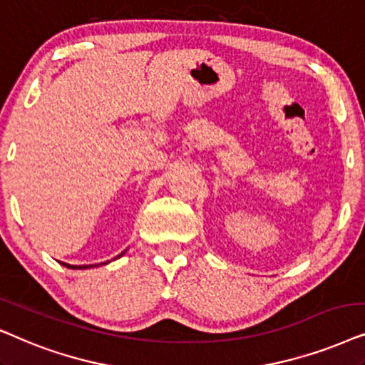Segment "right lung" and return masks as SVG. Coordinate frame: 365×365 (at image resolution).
<instances>
[{"mask_svg":"<svg viewBox=\"0 0 365 365\" xmlns=\"http://www.w3.org/2000/svg\"><path fill=\"white\" fill-rule=\"evenodd\" d=\"M123 254H125V252H121L118 257H121ZM61 264H63V262H61ZM105 264H108V262H105ZM63 265L68 267V269H90V267H96V265H68V264H63Z\"/></svg>","mask_w":365,"mask_h":365,"instance_id":"1","label":"right lung"}]
</instances>
